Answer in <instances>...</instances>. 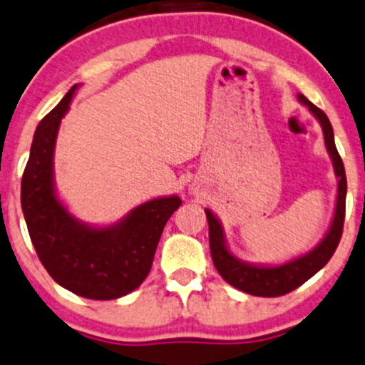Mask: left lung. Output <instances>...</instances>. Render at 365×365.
<instances>
[{
    "label": "left lung",
    "instance_id": "obj_1",
    "mask_svg": "<svg viewBox=\"0 0 365 365\" xmlns=\"http://www.w3.org/2000/svg\"><path fill=\"white\" fill-rule=\"evenodd\" d=\"M299 103L308 107L315 120L319 121L324 136L326 150H328L329 159H331L333 172L336 177V197H335V210H333V218L329 222V227L322 240L315 245L314 249L307 251L304 255L296 256L292 259H287L283 263H251L240 259L237 255H232L229 249L227 240H225V231L220 218L206 207L207 224H210V249L211 258H213L215 267L218 274L227 281L231 287L247 292L251 296L259 297H276L289 294L296 290L297 287L310 279L314 274H317L329 258L335 252L336 245L342 237V225H344L346 215V192H348V182H346V172L342 159L336 152L335 138H333V128L329 123L328 116L321 109L314 106L304 95H297Z\"/></svg>",
    "mask_w": 365,
    "mask_h": 365
}]
</instances>
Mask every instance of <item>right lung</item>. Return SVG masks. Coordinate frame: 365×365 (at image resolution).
<instances>
[{"label":"right lung","instance_id":"obj_1","mask_svg":"<svg viewBox=\"0 0 365 365\" xmlns=\"http://www.w3.org/2000/svg\"><path fill=\"white\" fill-rule=\"evenodd\" d=\"M81 86L37 125L21 180V207L41 263L61 287L88 299H118L148 276L165 224L182 200L155 197L106 225L88 224L68 210L55 186V145Z\"/></svg>","mask_w":365,"mask_h":365}]
</instances>
